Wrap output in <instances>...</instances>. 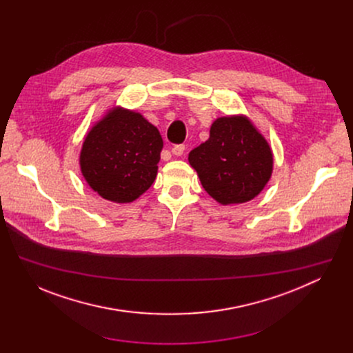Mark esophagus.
Wrapping results in <instances>:
<instances>
[{"mask_svg":"<svg viewBox=\"0 0 353 353\" xmlns=\"http://www.w3.org/2000/svg\"><path fill=\"white\" fill-rule=\"evenodd\" d=\"M184 150H185L184 145H176L172 148V154L176 157H181L184 154Z\"/></svg>","mask_w":353,"mask_h":353,"instance_id":"obj_1","label":"esophagus"}]
</instances>
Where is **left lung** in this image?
Segmentation results:
<instances>
[{"instance_id":"8db88e82","label":"left lung","mask_w":353,"mask_h":353,"mask_svg":"<svg viewBox=\"0 0 353 353\" xmlns=\"http://www.w3.org/2000/svg\"><path fill=\"white\" fill-rule=\"evenodd\" d=\"M188 162L204 190L221 205L256 198L274 170L271 145L244 114L218 117L208 141L191 150Z\"/></svg>"}]
</instances>
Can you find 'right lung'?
Returning <instances> with one entry per match:
<instances>
[{"mask_svg": "<svg viewBox=\"0 0 353 353\" xmlns=\"http://www.w3.org/2000/svg\"><path fill=\"white\" fill-rule=\"evenodd\" d=\"M162 149L163 139L154 124L135 110L113 106L83 138L81 173L102 198L128 204L155 181Z\"/></svg>", "mask_w": 353, "mask_h": 353, "instance_id": "right-lung-1", "label": "right lung"}]
</instances>
